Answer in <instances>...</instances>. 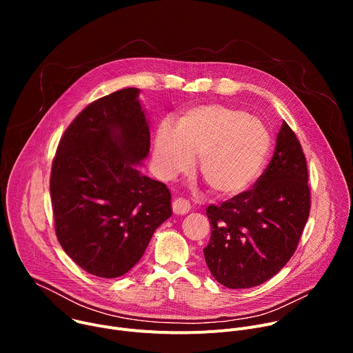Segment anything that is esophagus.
<instances>
[{
  "mask_svg": "<svg viewBox=\"0 0 353 353\" xmlns=\"http://www.w3.org/2000/svg\"><path fill=\"white\" fill-rule=\"evenodd\" d=\"M172 207H173V212H174L176 215H185V214H188V211H190V208H191L190 203H188L187 199H184V198H177V199H174Z\"/></svg>",
  "mask_w": 353,
  "mask_h": 353,
  "instance_id": "1",
  "label": "esophagus"
}]
</instances>
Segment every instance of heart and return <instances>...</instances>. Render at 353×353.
<instances>
[{
	"mask_svg": "<svg viewBox=\"0 0 353 353\" xmlns=\"http://www.w3.org/2000/svg\"><path fill=\"white\" fill-rule=\"evenodd\" d=\"M271 149V135L257 117L222 105H201L163 123L155 134L154 155L159 174L173 179L199 157L203 181L218 196L244 192L261 174Z\"/></svg>",
	"mask_w": 353,
	"mask_h": 353,
	"instance_id": "obj_1",
	"label": "heart"
}]
</instances>
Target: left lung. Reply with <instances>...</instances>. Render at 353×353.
<instances>
[{
	"mask_svg": "<svg viewBox=\"0 0 353 353\" xmlns=\"http://www.w3.org/2000/svg\"><path fill=\"white\" fill-rule=\"evenodd\" d=\"M307 181L303 149L283 121L274 157L253 190L207 208L211 239L204 257L219 283L253 288L286 265L309 218Z\"/></svg>",
	"mask_w": 353,
	"mask_h": 353,
	"instance_id": "left-lung-1",
	"label": "left lung"
}]
</instances>
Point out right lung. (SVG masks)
<instances>
[{"label": "right lung", "instance_id": "1", "mask_svg": "<svg viewBox=\"0 0 353 353\" xmlns=\"http://www.w3.org/2000/svg\"><path fill=\"white\" fill-rule=\"evenodd\" d=\"M139 89L85 108L65 130L50 177L54 228L68 257L100 278L127 274L172 216L170 191L137 166L150 135Z\"/></svg>", "mask_w": 353, "mask_h": 353}]
</instances>
